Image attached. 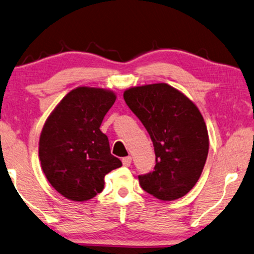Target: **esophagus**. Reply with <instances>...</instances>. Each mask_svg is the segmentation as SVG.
Returning a JSON list of instances; mask_svg holds the SVG:
<instances>
[{"instance_id": "34e87169", "label": "esophagus", "mask_w": 254, "mask_h": 254, "mask_svg": "<svg viewBox=\"0 0 254 254\" xmlns=\"http://www.w3.org/2000/svg\"><path fill=\"white\" fill-rule=\"evenodd\" d=\"M123 164H124V166H130V164H131L130 156H127V157L123 158Z\"/></svg>"}]
</instances>
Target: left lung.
<instances>
[{
	"instance_id": "obj_1",
	"label": "left lung",
	"mask_w": 254,
	"mask_h": 254,
	"mask_svg": "<svg viewBox=\"0 0 254 254\" xmlns=\"http://www.w3.org/2000/svg\"><path fill=\"white\" fill-rule=\"evenodd\" d=\"M124 98L155 148V170L138 176L141 187L162 201L185 196L199 180L209 149L207 126L197 106L166 83L131 86L125 90Z\"/></svg>"
}]
</instances>
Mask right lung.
I'll use <instances>...</instances> for the list:
<instances>
[{"mask_svg": "<svg viewBox=\"0 0 254 254\" xmlns=\"http://www.w3.org/2000/svg\"><path fill=\"white\" fill-rule=\"evenodd\" d=\"M116 99L111 90L77 86L45 121L39 138L41 169L65 199H92L103 190L105 175L123 165L111 155L109 138L99 129Z\"/></svg>", "mask_w": 254, "mask_h": 254, "instance_id": "1", "label": "right lung"}]
</instances>
